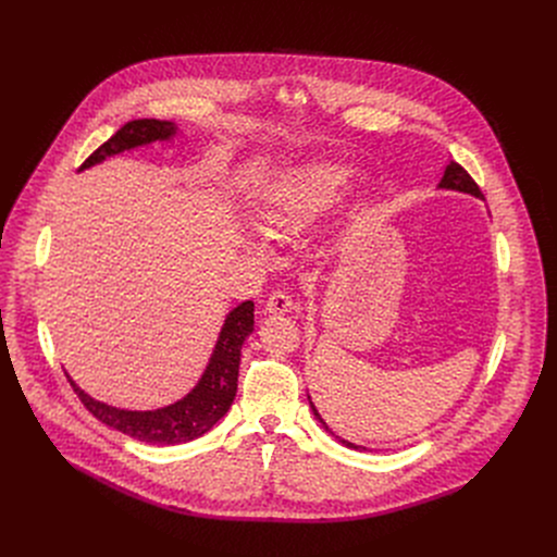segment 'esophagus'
I'll return each instance as SVG.
<instances>
[{"mask_svg":"<svg viewBox=\"0 0 557 557\" xmlns=\"http://www.w3.org/2000/svg\"><path fill=\"white\" fill-rule=\"evenodd\" d=\"M293 308H295V301L284 290H273L264 304V312L269 314H284V312H290Z\"/></svg>","mask_w":557,"mask_h":557,"instance_id":"34e87169","label":"esophagus"}]
</instances>
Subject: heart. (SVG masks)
I'll return each instance as SVG.
<instances>
[{
	"instance_id": "b5f03b06",
	"label": "heart",
	"mask_w": 557,
	"mask_h": 557,
	"mask_svg": "<svg viewBox=\"0 0 557 557\" xmlns=\"http://www.w3.org/2000/svg\"><path fill=\"white\" fill-rule=\"evenodd\" d=\"M348 172L331 163H304L275 181L256 207L258 224L269 233H293L320 215L337 196ZM260 253L262 247L253 245Z\"/></svg>"
}]
</instances>
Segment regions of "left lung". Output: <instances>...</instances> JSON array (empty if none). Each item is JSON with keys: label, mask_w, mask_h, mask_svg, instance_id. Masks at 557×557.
<instances>
[{"label": "left lung", "mask_w": 557, "mask_h": 557, "mask_svg": "<svg viewBox=\"0 0 557 557\" xmlns=\"http://www.w3.org/2000/svg\"><path fill=\"white\" fill-rule=\"evenodd\" d=\"M438 187L441 189H456V191H462V194H471V196H475V198H485L483 196V191H481V187L473 183V178L458 165V163H454V161H449V165L445 168V174H443V178H441V183H438ZM308 401H310V396H308ZM310 410H312V414H314V419L320 421L322 425H324V430L326 432H331L329 430V425L324 423V419L320 417V412L314 410V406H312V401H310ZM333 436H335V432H331ZM342 445H346V447H350V449H366V447H361V445H355V443H350V441H346V438H342V436H335Z\"/></svg>", "instance_id": "left-lung-1"}]
</instances>
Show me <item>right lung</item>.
Wrapping results in <instances>:
<instances>
[{
  "mask_svg": "<svg viewBox=\"0 0 557 557\" xmlns=\"http://www.w3.org/2000/svg\"><path fill=\"white\" fill-rule=\"evenodd\" d=\"M176 123L158 121V119H138L125 123L112 138H108L99 149H95L86 163L78 170H88L92 165L103 163L106 158L121 153L125 149H134L140 145H149L153 140H168L176 134ZM253 333V301H243L235 306L224 320L220 337L215 342L209 366L196 387L183 396L181 401L136 412L121 410L108 404H101L88 396L67 374L72 389L78 399L90 410L101 423L151 445H178L189 443L205 432H209L231 408L237 392V370H240V355L245 339Z\"/></svg>",
  "mask_w": 557,
  "mask_h": 557,
  "instance_id": "obj_1",
  "label": "right lung"
}]
</instances>
